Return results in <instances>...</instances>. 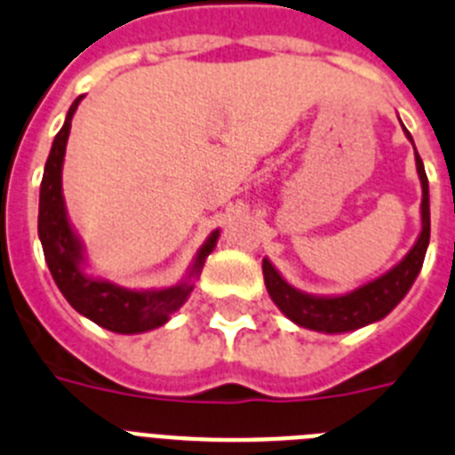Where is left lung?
Wrapping results in <instances>:
<instances>
[{
  "mask_svg": "<svg viewBox=\"0 0 455 455\" xmlns=\"http://www.w3.org/2000/svg\"><path fill=\"white\" fill-rule=\"evenodd\" d=\"M414 157H417V172L419 179H421V189H424V196H421V235H419L417 244L410 250V254L394 270H389L375 282L366 283V286L357 288L353 293L341 295V298H314V295H304L295 291L293 286H288L279 276V272L272 267L270 260H263V276H266L267 293H270L272 302L291 321L302 327H309V330L327 331V334L350 331L385 318L405 298V293L417 279L419 270L424 266V256L430 240L428 179H426L424 162H421L417 151H414Z\"/></svg>",
  "mask_w": 455,
  "mask_h": 455,
  "instance_id": "obj_1",
  "label": "left lung"
}]
</instances>
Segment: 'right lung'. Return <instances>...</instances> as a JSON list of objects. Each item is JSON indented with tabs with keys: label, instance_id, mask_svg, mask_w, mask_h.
<instances>
[{
	"label": "right lung",
	"instance_id": "right-lung-1",
	"mask_svg": "<svg viewBox=\"0 0 455 455\" xmlns=\"http://www.w3.org/2000/svg\"><path fill=\"white\" fill-rule=\"evenodd\" d=\"M82 96L70 105L66 124L54 137L52 151L45 162L41 205H38V235H41L43 254H45L47 267L52 272L59 291L75 311H80L82 315L91 318L100 327L118 331V334H137V331L153 330V327L164 325L169 315L188 299V295L192 293V282H183L179 286L164 288V291H128V288L82 275L80 243L70 228L61 196V164L63 156H66V141H68L70 121H73V114ZM217 235L220 231L212 233L201 247L195 267H192V276L199 275V270L204 267L205 256L215 247Z\"/></svg>",
	"mask_w": 455,
	"mask_h": 455
}]
</instances>
